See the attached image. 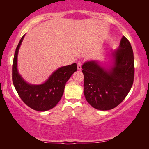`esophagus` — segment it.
<instances>
[{
  "mask_svg": "<svg viewBox=\"0 0 149 149\" xmlns=\"http://www.w3.org/2000/svg\"><path fill=\"white\" fill-rule=\"evenodd\" d=\"M81 66H82V63L81 62H79L77 63V70L80 71L81 70Z\"/></svg>",
  "mask_w": 149,
  "mask_h": 149,
  "instance_id": "34e87169",
  "label": "esophagus"
}]
</instances>
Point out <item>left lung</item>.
Returning a JSON list of instances; mask_svg holds the SVG:
<instances>
[{"instance_id": "8db88e82", "label": "left lung", "mask_w": 149, "mask_h": 149, "mask_svg": "<svg viewBox=\"0 0 149 149\" xmlns=\"http://www.w3.org/2000/svg\"><path fill=\"white\" fill-rule=\"evenodd\" d=\"M111 64L105 67L99 60H91L82 65L84 92L87 101L99 110H108L119 105L129 93L134 79V56L125 37L120 46L110 51Z\"/></svg>"}]
</instances>
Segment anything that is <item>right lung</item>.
<instances>
[{
    "mask_svg": "<svg viewBox=\"0 0 149 149\" xmlns=\"http://www.w3.org/2000/svg\"><path fill=\"white\" fill-rule=\"evenodd\" d=\"M25 37L20 39L15 51L12 65V81L17 94L26 105L32 109L44 112L52 109L60 101L66 82L77 70V64L62 66L50 75L43 84H30L26 82L17 70V54Z\"/></svg>",
    "mask_w": 149,
    "mask_h": 149,
    "instance_id": "right-lung-1",
    "label": "right lung"
}]
</instances>
